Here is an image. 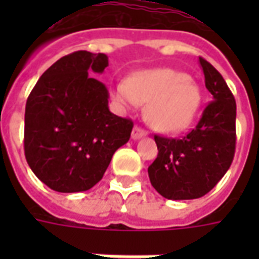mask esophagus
Segmentation results:
<instances>
[{
  "label": "esophagus",
  "instance_id": "34e87169",
  "mask_svg": "<svg viewBox=\"0 0 259 259\" xmlns=\"http://www.w3.org/2000/svg\"><path fill=\"white\" fill-rule=\"evenodd\" d=\"M146 135H147L146 130L141 129L140 126H135V127H133V132H132V137H133L135 140H137V139H141V137H144Z\"/></svg>",
  "mask_w": 259,
  "mask_h": 259
}]
</instances>
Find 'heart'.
I'll list each match as a JSON object with an SVG mask.
<instances>
[{
  "instance_id": "heart-1",
  "label": "heart",
  "mask_w": 259,
  "mask_h": 259,
  "mask_svg": "<svg viewBox=\"0 0 259 259\" xmlns=\"http://www.w3.org/2000/svg\"><path fill=\"white\" fill-rule=\"evenodd\" d=\"M119 101L136 107L147 104L146 119L154 129L178 133L187 129L201 105V90L190 76L169 68L137 72L116 85Z\"/></svg>"
}]
</instances>
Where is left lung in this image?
<instances>
[{
  "mask_svg": "<svg viewBox=\"0 0 259 259\" xmlns=\"http://www.w3.org/2000/svg\"><path fill=\"white\" fill-rule=\"evenodd\" d=\"M212 101L182 139L154 136L158 155L148 166L152 187L168 200H194L211 191L233 162L236 101L222 74L200 57Z\"/></svg>",
  "mask_w": 259,
  "mask_h": 259,
  "instance_id": "obj_1",
  "label": "left lung"
}]
</instances>
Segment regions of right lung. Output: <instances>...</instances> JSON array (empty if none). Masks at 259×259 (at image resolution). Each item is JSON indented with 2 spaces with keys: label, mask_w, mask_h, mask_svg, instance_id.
I'll list each match as a JSON object with an SVG mask.
<instances>
[{
  "label": "right lung",
  "mask_w": 259,
  "mask_h": 259,
  "mask_svg": "<svg viewBox=\"0 0 259 259\" xmlns=\"http://www.w3.org/2000/svg\"><path fill=\"white\" fill-rule=\"evenodd\" d=\"M107 66L105 54L65 55L41 74L27 98L26 161L53 190L91 189L115 151L129 141L133 120L109 111L107 87L89 74L102 73Z\"/></svg>",
  "instance_id": "add662e5"
}]
</instances>
